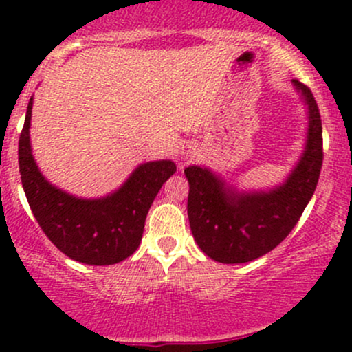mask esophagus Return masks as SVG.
Returning a JSON list of instances; mask_svg holds the SVG:
<instances>
[{
  "mask_svg": "<svg viewBox=\"0 0 352 352\" xmlns=\"http://www.w3.org/2000/svg\"><path fill=\"white\" fill-rule=\"evenodd\" d=\"M193 151H195V148H193V145H187V147L182 151V159H190V157L193 155Z\"/></svg>",
  "mask_w": 352,
  "mask_h": 352,
  "instance_id": "34e87169",
  "label": "esophagus"
}]
</instances>
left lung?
<instances>
[{"label":"left lung","mask_w":352,"mask_h":352,"mask_svg":"<svg viewBox=\"0 0 352 352\" xmlns=\"http://www.w3.org/2000/svg\"><path fill=\"white\" fill-rule=\"evenodd\" d=\"M308 107V134L300 160L278 187L238 192L207 167L185 168L188 221L200 250L220 263H246L289 235L316 190L322 165V125L309 87L293 79Z\"/></svg>","instance_id":"left-lung-1"}]
</instances>
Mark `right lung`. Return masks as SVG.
Masks as SVG:
<instances>
[{"mask_svg": "<svg viewBox=\"0 0 352 352\" xmlns=\"http://www.w3.org/2000/svg\"><path fill=\"white\" fill-rule=\"evenodd\" d=\"M30 99L19 135V173L28 204L56 248L86 265H114L131 256L142 240L145 218L164 182L177 172L172 160L145 162L122 187L100 199H79L44 179L31 151Z\"/></svg>", "mask_w": 352, "mask_h": 352, "instance_id": "obj_1", "label": "right lung"}]
</instances>
